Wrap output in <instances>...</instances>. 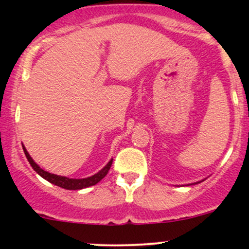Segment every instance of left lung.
I'll use <instances>...</instances> for the list:
<instances>
[{"label":"left lung","instance_id":"obj_1","mask_svg":"<svg viewBox=\"0 0 249 249\" xmlns=\"http://www.w3.org/2000/svg\"><path fill=\"white\" fill-rule=\"evenodd\" d=\"M197 183H200V182H197Z\"/></svg>","mask_w":249,"mask_h":249}]
</instances>
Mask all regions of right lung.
Here are the masks:
<instances>
[{"mask_svg": "<svg viewBox=\"0 0 249 249\" xmlns=\"http://www.w3.org/2000/svg\"><path fill=\"white\" fill-rule=\"evenodd\" d=\"M22 149H24L25 155H26L27 160H29V162H30V165L32 166V169L38 173L42 178L47 179L48 182L53 183V184L57 185V187L64 188V189H69V190L84 189V188L91 187V185L97 184V183H99L100 180H101L102 178L107 175V173H108L110 166H112V162H113V159H110L108 161V164H107L106 166L101 170V171L95 173V175L91 176V177L69 178V177H64V176H57V175H54V173H49V172L44 171V170L41 169V167H39L38 165L34 161V159L30 157L29 152H27L26 148H25L24 145H22Z\"/></svg>", "mask_w": 249, "mask_h": 249, "instance_id": "right-lung-1", "label": "right lung"}]
</instances>
